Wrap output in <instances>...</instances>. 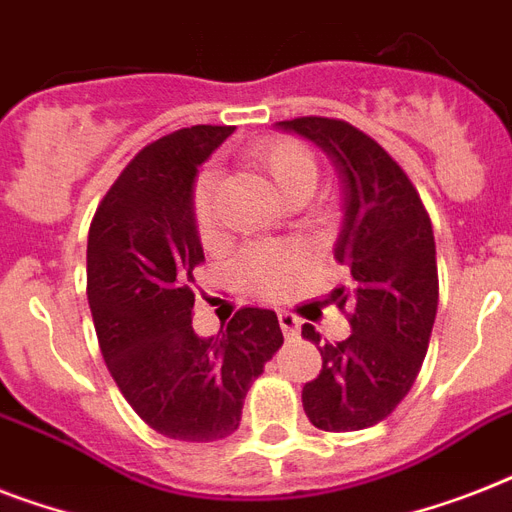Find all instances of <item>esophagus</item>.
Instances as JSON below:
<instances>
[{"label": "esophagus", "mask_w": 512, "mask_h": 512, "mask_svg": "<svg viewBox=\"0 0 512 512\" xmlns=\"http://www.w3.org/2000/svg\"><path fill=\"white\" fill-rule=\"evenodd\" d=\"M279 324H281V332H284V337H297V332H300V321H297L295 313L289 311H279Z\"/></svg>", "instance_id": "obj_1"}]
</instances>
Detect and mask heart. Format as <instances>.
Listing matches in <instances>:
<instances>
[{"label": "heart", "mask_w": 512, "mask_h": 512, "mask_svg": "<svg viewBox=\"0 0 512 512\" xmlns=\"http://www.w3.org/2000/svg\"><path fill=\"white\" fill-rule=\"evenodd\" d=\"M249 159L271 177L287 201H305L319 183V162L295 138H268L249 148ZM217 172L201 170L191 188L193 223L207 239L215 231ZM305 271V255L292 244H252L236 257V279L260 300L287 297Z\"/></svg>", "instance_id": "b5f03b06"}]
</instances>
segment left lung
I'll list each match as a JSON object with an SVG mask.
<instances>
[{
  "instance_id": "obj_1",
  "label": "left lung",
  "mask_w": 512,
  "mask_h": 512,
  "mask_svg": "<svg viewBox=\"0 0 512 512\" xmlns=\"http://www.w3.org/2000/svg\"><path fill=\"white\" fill-rule=\"evenodd\" d=\"M327 151L342 177L345 220L335 247L345 284L332 303L350 337L321 345V372L305 382L303 409L319 430L350 433L393 414L412 390L428 353L438 308L436 241L428 209L393 156L342 119L297 116L279 122Z\"/></svg>"
}]
</instances>
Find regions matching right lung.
Masks as SVG:
<instances>
[{"label": "right lung", "mask_w": 512, "mask_h": 512, "mask_svg": "<svg viewBox=\"0 0 512 512\" xmlns=\"http://www.w3.org/2000/svg\"><path fill=\"white\" fill-rule=\"evenodd\" d=\"M233 127L196 124L148 143L95 209L87 300L108 372L156 433L209 444L241 422L249 385L281 348L276 313L239 308L217 337L193 332L204 263L191 188Z\"/></svg>", "instance_id": "1"}]
</instances>
